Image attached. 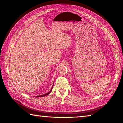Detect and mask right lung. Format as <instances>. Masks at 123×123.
Returning a JSON list of instances; mask_svg holds the SVG:
<instances>
[{"label":"right lung","mask_w":123,"mask_h":123,"mask_svg":"<svg viewBox=\"0 0 123 123\" xmlns=\"http://www.w3.org/2000/svg\"><path fill=\"white\" fill-rule=\"evenodd\" d=\"M53 86H54V84L53 85V86H52V88H51V89L50 90V91H49L48 92V93H45V94H43V95H39V96H36V98H40V97H43V96H46V95H47L48 94H50V93L51 92V91H52V88H53Z\"/></svg>","instance_id":"1"}]
</instances>
